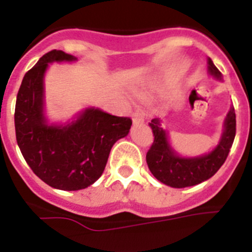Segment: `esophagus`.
I'll list each match as a JSON object with an SVG mask.
<instances>
[{"instance_id": "34e87169", "label": "esophagus", "mask_w": 252, "mask_h": 252, "mask_svg": "<svg viewBox=\"0 0 252 252\" xmlns=\"http://www.w3.org/2000/svg\"><path fill=\"white\" fill-rule=\"evenodd\" d=\"M132 122L135 125H142V124H144V117H142V115L139 112V111H136V112L132 113Z\"/></svg>"}]
</instances>
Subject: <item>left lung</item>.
Segmentation results:
<instances>
[{
	"label": "left lung",
	"instance_id": "left-lung-1",
	"mask_svg": "<svg viewBox=\"0 0 252 252\" xmlns=\"http://www.w3.org/2000/svg\"><path fill=\"white\" fill-rule=\"evenodd\" d=\"M208 72L221 79V72L208 58ZM154 142L146 154L151 174L159 182L173 188L197 186L216 174L226 161L236 135V113L231 107L223 122V132L218 145L211 153L195 158H182L171 149L168 133L162 130L159 119L151 120Z\"/></svg>",
	"mask_w": 252,
	"mask_h": 252
}]
</instances>
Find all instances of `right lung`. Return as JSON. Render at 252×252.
Instances as JSON below:
<instances>
[{
	"mask_svg": "<svg viewBox=\"0 0 252 252\" xmlns=\"http://www.w3.org/2000/svg\"><path fill=\"white\" fill-rule=\"evenodd\" d=\"M73 55L51 50L25 74L15 107L17 145L31 170L48 186L79 190L98 179L113 144L132 121L99 108H86L68 125H49L44 115V75L49 63L73 62Z\"/></svg>",
	"mask_w": 252,
	"mask_h": 252,
	"instance_id": "obj_1",
	"label": "right lung"
}]
</instances>
